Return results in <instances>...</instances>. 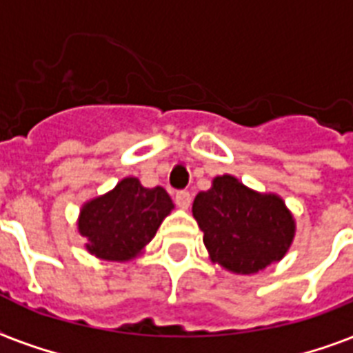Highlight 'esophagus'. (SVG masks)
Masks as SVG:
<instances>
[{"instance_id": "1", "label": "esophagus", "mask_w": 353, "mask_h": 353, "mask_svg": "<svg viewBox=\"0 0 353 353\" xmlns=\"http://www.w3.org/2000/svg\"><path fill=\"white\" fill-rule=\"evenodd\" d=\"M176 205L177 207H181V209H188L190 207V201H192V196L188 190H177L176 192Z\"/></svg>"}]
</instances>
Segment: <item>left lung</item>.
Listing matches in <instances>:
<instances>
[{"mask_svg": "<svg viewBox=\"0 0 353 353\" xmlns=\"http://www.w3.org/2000/svg\"><path fill=\"white\" fill-rule=\"evenodd\" d=\"M192 214L212 260L232 273L251 274L284 256L295 221L274 194H258L236 177L220 176L194 199Z\"/></svg>", "mask_w": 353, "mask_h": 353, "instance_id": "1", "label": "left lung"}]
</instances>
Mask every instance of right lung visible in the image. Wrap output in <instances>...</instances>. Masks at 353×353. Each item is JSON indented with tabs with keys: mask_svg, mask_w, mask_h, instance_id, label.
<instances>
[{
	"mask_svg": "<svg viewBox=\"0 0 353 353\" xmlns=\"http://www.w3.org/2000/svg\"><path fill=\"white\" fill-rule=\"evenodd\" d=\"M174 209L165 188H144L126 177L112 192L84 205L79 231L91 254L104 260H130L155 236Z\"/></svg>",
	"mask_w": 353,
	"mask_h": 353,
	"instance_id": "add662e5",
	"label": "right lung"
}]
</instances>
